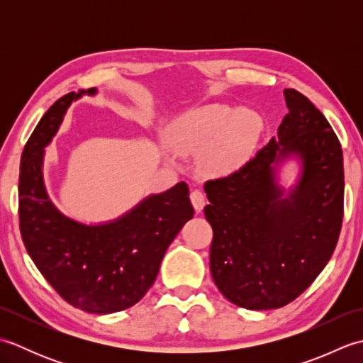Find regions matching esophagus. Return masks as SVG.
<instances>
[{"mask_svg":"<svg viewBox=\"0 0 363 363\" xmlns=\"http://www.w3.org/2000/svg\"><path fill=\"white\" fill-rule=\"evenodd\" d=\"M190 199H191V204H194L195 211H196L198 213L204 209V206H206V196H204V194H203L201 190H194V191H191V194H190Z\"/></svg>","mask_w":363,"mask_h":363,"instance_id":"1","label":"esophagus"}]
</instances>
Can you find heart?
Listing matches in <instances>:
<instances>
[{
  "label": "heart",
  "instance_id": "b5f03b06",
  "mask_svg": "<svg viewBox=\"0 0 363 363\" xmlns=\"http://www.w3.org/2000/svg\"><path fill=\"white\" fill-rule=\"evenodd\" d=\"M259 123L250 113L234 107L209 104L187 112L169 133L177 152L196 154L204 173H233L248 157L257 138Z\"/></svg>",
  "mask_w": 363,
  "mask_h": 363
}]
</instances>
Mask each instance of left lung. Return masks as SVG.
I'll list each match as a JSON object with an SVG mask.
<instances>
[{
	"instance_id": "1",
	"label": "left lung",
	"mask_w": 363,
	"mask_h": 363,
	"mask_svg": "<svg viewBox=\"0 0 363 363\" xmlns=\"http://www.w3.org/2000/svg\"><path fill=\"white\" fill-rule=\"evenodd\" d=\"M289 113L256 156L204 184V215L213 229L211 273L223 296L250 311L279 309L317 279L343 221V152L325 115L285 89ZM295 153L303 174L289 199L274 165Z\"/></svg>"
}]
</instances>
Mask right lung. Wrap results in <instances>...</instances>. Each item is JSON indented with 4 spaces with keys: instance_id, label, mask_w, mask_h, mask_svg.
<instances>
[{
    "instance_id": "right-lung-1",
    "label": "right lung",
    "mask_w": 363,
    "mask_h": 363,
    "mask_svg": "<svg viewBox=\"0 0 363 363\" xmlns=\"http://www.w3.org/2000/svg\"><path fill=\"white\" fill-rule=\"evenodd\" d=\"M95 91H70L57 99L30 134L20 164L18 220L28 254L59 296L76 309L104 315L125 311L145 296L169 243L195 211L186 182L99 226L67 218L51 204L42 177L43 148L73 99Z\"/></svg>"
}]
</instances>
